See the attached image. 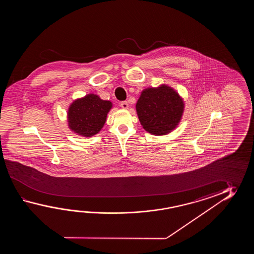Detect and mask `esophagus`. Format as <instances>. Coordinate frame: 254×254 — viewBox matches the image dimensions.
<instances>
[{"label":"esophagus","instance_id":"34e87169","mask_svg":"<svg viewBox=\"0 0 254 254\" xmlns=\"http://www.w3.org/2000/svg\"><path fill=\"white\" fill-rule=\"evenodd\" d=\"M120 105H121L122 108L125 109V110H127V109L129 108V104H128L127 102H122Z\"/></svg>","mask_w":254,"mask_h":254}]
</instances>
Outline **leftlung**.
<instances>
[{
	"instance_id": "obj_1",
	"label": "left lung",
	"mask_w": 254,
	"mask_h": 254,
	"mask_svg": "<svg viewBox=\"0 0 254 254\" xmlns=\"http://www.w3.org/2000/svg\"><path fill=\"white\" fill-rule=\"evenodd\" d=\"M183 97L166 84L142 90L136 113L142 128L155 136L169 134L177 128L184 112Z\"/></svg>"
}]
</instances>
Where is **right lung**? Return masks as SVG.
Returning a JSON list of instances; mask_svg holds the SVG:
<instances>
[{"mask_svg": "<svg viewBox=\"0 0 254 254\" xmlns=\"http://www.w3.org/2000/svg\"><path fill=\"white\" fill-rule=\"evenodd\" d=\"M113 103L89 93L70 103L67 112L69 129L75 134L92 137L103 129Z\"/></svg>", "mask_w": 254, "mask_h": 254, "instance_id": "obj_1", "label": "right lung"}]
</instances>
